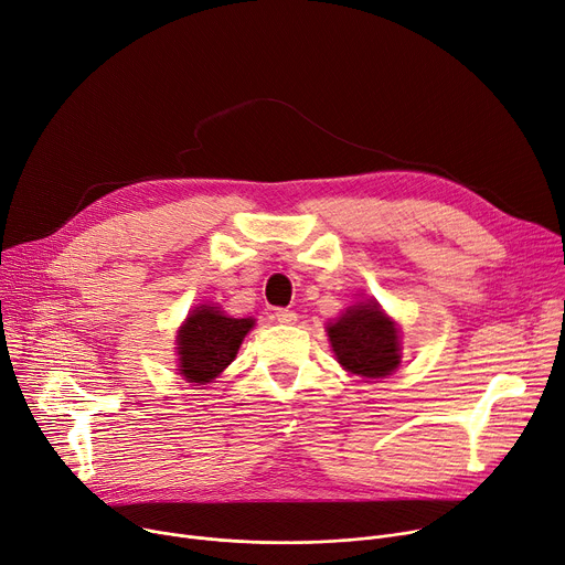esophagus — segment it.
Wrapping results in <instances>:
<instances>
[{
	"instance_id": "1",
	"label": "esophagus",
	"mask_w": 565,
	"mask_h": 565,
	"mask_svg": "<svg viewBox=\"0 0 565 565\" xmlns=\"http://www.w3.org/2000/svg\"><path fill=\"white\" fill-rule=\"evenodd\" d=\"M275 318H277V322H281V324H292V322L297 320V313L290 311V309H277V311H275Z\"/></svg>"
}]
</instances>
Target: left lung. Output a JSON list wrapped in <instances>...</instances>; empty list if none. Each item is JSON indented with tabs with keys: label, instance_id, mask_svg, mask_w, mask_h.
<instances>
[{
	"label": "left lung",
	"instance_id": "obj_1",
	"mask_svg": "<svg viewBox=\"0 0 565 565\" xmlns=\"http://www.w3.org/2000/svg\"><path fill=\"white\" fill-rule=\"evenodd\" d=\"M327 333L338 363L361 377H386L399 365L397 329L374 302L348 311Z\"/></svg>",
	"mask_w": 565,
	"mask_h": 565
}]
</instances>
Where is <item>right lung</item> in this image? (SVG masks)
I'll use <instances>...</instances> for the list:
<instances>
[{
    "mask_svg": "<svg viewBox=\"0 0 565 565\" xmlns=\"http://www.w3.org/2000/svg\"><path fill=\"white\" fill-rule=\"evenodd\" d=\"M254 327L252 318H230L215 307H200L179 329V370L188 382L206 384L227 367L245 333Z\"/></svg>",
    "mask_w": 565,
    "mask_h": 565,
    "instance_id": "right-lung-1",
    "label": "right lung"
}]
</instances>
